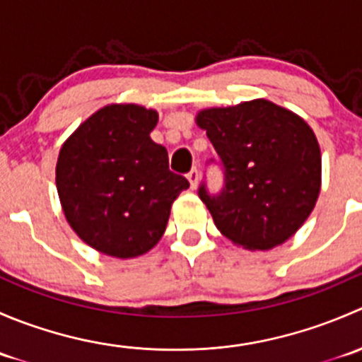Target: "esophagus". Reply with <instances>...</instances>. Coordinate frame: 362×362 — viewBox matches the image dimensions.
Listing matches in <instances>:
<instances>
[{
    "label": "esophagus",
    "mask_w": 362,
    "mask_h": 362,
    "mask_svg": "<svg viewBox=\"0 0 362 362\" xmlns=\"http://www.w3.org/2000/svg\"><path fill=\"white\" fill-rule=\"evenodd\" d=\"M187 178H189V182H191V187L194 189L196 185H198V180H199V171H198V168H192V170L187 173Z\"/></svg>",
    "instance_id": "34e87169"
}]
</instances>
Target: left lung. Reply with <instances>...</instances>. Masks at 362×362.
I'll use <instances>...</instances> for the list:
<instances>
[{"instance_id":"8db88e82","label":"left lung","mask_w":362,"mask_h":362,"mask_svg":"<svg viewBox=\"0 0 362 362\" xmlns=\"http://www.w3.org/2000/svg\"><path fill=\"white\" fill-rule=\"evenodd\" d=\"M224 184L198 194L218 231L236 245L268 250L298 231L320 191V148L308 124L266 100L199 112ZM215 159H208V164Z\"/></svg>"}]
</instances>
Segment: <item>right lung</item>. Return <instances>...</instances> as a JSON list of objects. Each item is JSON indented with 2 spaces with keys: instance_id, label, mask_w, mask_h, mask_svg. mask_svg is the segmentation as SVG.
Returning <instances> with one entry per match:
<instances>
[{
  "instance_id": "obj_1",
  "label": "right lung",
  "mask_w": 362,
  "mask_h": 362,
  "mask_svg": "<svg viewBox=\"0 0 362 362\" xmlns=\"http://www.w3.org/2000/svg\"><path fill=\"white\" fill-rule=\"evenodd\" d=\"M158 112L110 105L90 115L63 145L56 168L61 204L73 231L93 249L134 257L163 236L171 204L189 187L170 171L151 138Z\"/></svg>"
}]
</instances>
